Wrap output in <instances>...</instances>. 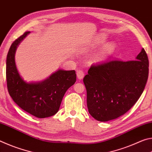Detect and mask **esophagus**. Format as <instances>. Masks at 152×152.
Here are the masks:
<instances>
[{"label": "esophagus", "mask_w": 152, "mask_h": 152, "mask_svg": "<svg viewBox=\"0 0 152 152\" xmlns=\"http://www.w3.org/2000/svg\"><path fill=\"white\" fill-rule=\"evenodd\" d=\"M76 76H77V78H78L79 80H82L84 78V73L82 70H78L76 72Z\"/></svg>", "instance_id": "obj_1"}]
</instances>
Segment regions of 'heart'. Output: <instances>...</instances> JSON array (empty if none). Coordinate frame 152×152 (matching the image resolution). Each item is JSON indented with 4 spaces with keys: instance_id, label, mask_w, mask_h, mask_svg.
Listing matches in <instances>:
<instances>
[{
    "instance_id": "obj_1",
    "label": "heart",
    "mask_w": 152,
    "mask_h": 152,
    "mask_svg": "<svg viewBox=\"0 0 152 152\" xmlns=\"http://www.w3.org/2000/svg\"><path fill=\"white\" fill-rule=\"evenodd\" d=\"M106 37L104 35H100L98 37L96 43L97 44H101L102 43L104 42ZM115 50V45L113 43H108L107 44H105L101 50L100 51V52L98 53V55L96 57V60L97 61H102L104 60H105L108 56H109L111 53L114 51Z\"/></svg>"
}]
</instances>
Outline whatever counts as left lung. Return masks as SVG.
<instances>
[{
	"mask_svg": "<svg viewBox=\"0 0 152 152\" xmlns=\"http://www.w3.org/2000/svg\"><path fill=\"white\" fill-rule=\"evenodd\" d=\"M148 74L149 60L143 48L135 60L92 65L83 79L91 116L104 122L124 115L140 99Z\"/></svg>",
	"mask_w": 152,
	"mask_h": 152,
	"instance_id": "left-lung-1",
	"label": "left lung"
}]
</instances>
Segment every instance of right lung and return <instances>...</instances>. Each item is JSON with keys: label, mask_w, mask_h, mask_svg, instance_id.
<instances>
[{"label": "right lung", "mask_w": 152, "mask_h": 152, "mask_svg": "<svg viewBox=\"0 0 152 152\" xmlns=\"http://www.w3.org/2000/svg\"><path fill=\"white\" fill-rule=\"evenodd\" d=\"M30 31L13 42L7 57L6 78L10 96L18 106L37 118H45L57 113L66 92L75 83L74 70H58L46 80L27 83L19 75L15 60L17 46Z\"/></svg>", "instance_id": "add662e5"}]
</instances>
